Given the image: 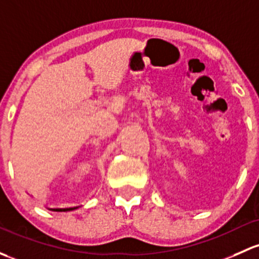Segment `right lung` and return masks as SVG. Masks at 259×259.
Instances as JSON below:
<instances>
[{
    "label": "right lung",
    "mask_w": 259,
    "mask_h": 259,
    "mask_svg": "<svg viewBox=\"0 0 259 259\" xmlns=\"http://www.w3.org/2000/svg\"><path fill=\"white\" fill-rule=\"evenodd\" d=\"M75 208H78V207H69V208H51L52 211H57V212H65V211H72V209H75Z\"/></svg>",
    "instance_id": "add662e5"
}]
</instances>
